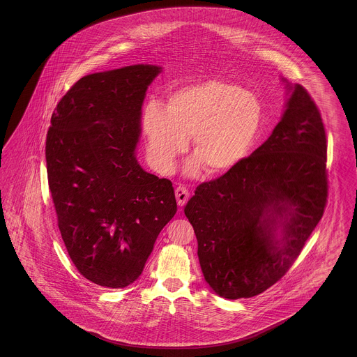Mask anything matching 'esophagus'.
<instances>
[{
	"label": "esophagus",
	"mask_w": 357,
	"mask_h": 357,
	"mask_svg": "<svg viewBox=\"0 0 357 357\" xmlns=\"http://www.w3.org/2000/svg\"><path fill=\"white\" fill-rule=\"evenodd\" d=\"M176 199H177V204L185 205L186 202L189 200L190 192L189 190L186 189L185 186H178L175 190Z\"/></svg>",
	"instance_id": "34e87169"
}]
</instances>
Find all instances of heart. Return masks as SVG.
Instances as JSON below:
<instances>
[{"mask_svg": "<svg viewBox=\"0 0 357 357\" xmlns=\"http://www.w3.org/2000/svg\"><path fill=\"white\" fill-rule=\"evenodd\" d=\"M261 123L258 97L220 79L190 84L172 91L166 109L148 105L142 130L153 166L167 174L192 137L195 158L188 174L203 167L209 176L225 175L250 152Z\"/></svg>", "mask_w": 357, "mask_h": 357, "instance_id": "b5f03b06", "label": "heart"}]
</instances>
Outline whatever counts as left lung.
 Wrapping results in <instances>:
<instances>
[{
  "mask_svg": "<svg viewBox=\"0 0 357 357\" xmlns=\"http://www.w3.org/2000/svg\"><path fill=\"white\" fill-rule=\"evenodd\" d=\"M287 89L286 111L266 143L200 183L185 206L205 281L225 298L257 296L280 281L326 209L324 123L303 85Z\"/></svg>",
  "mask_w": 357,
  "mask_h": 357,
  "instance_id": "obj_1",
  "label": "left lung"
}]
</instances>
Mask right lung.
I'll use <instances>...</instances> for the list:
<instances>
[{
  "label": "right lung",
  "instance_id": "1",
  "mask_svg": "<svg viewBox=\"0 0 357 357\" xmlns=\"http://www.w3.org/2000/svg\"><path fill=\"white\" fill-rule=\"evenodd\" d=\"M160 70L84 76L47 132L48 185L68 257L84 278L108 289L137 281L177 212L172 182L145 172L135 157L145 91Z\"/></svg>",
  "mask_w": 357,
  "mask_h": 357
}]
</instances>
